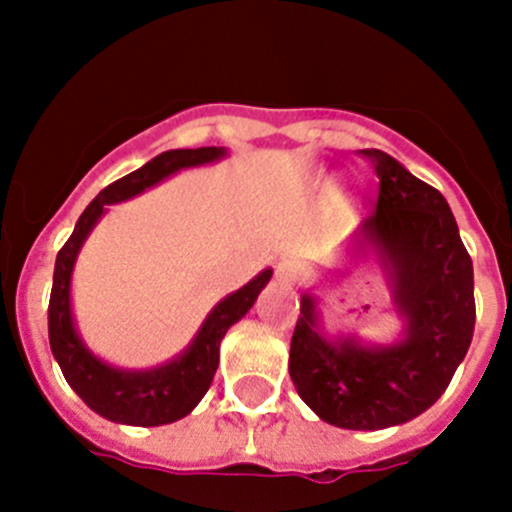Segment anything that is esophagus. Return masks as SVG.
Wrapping results in <instances>:
<instances>
[{"instance_id": "34e87169", "label": "esophagus", "mask_w": 512, "mask_h": 512, "mask_svg": "<svg viewBox=\"0 0 512 512\" xmlns=\"http://www.w3.org/2000/svg\"><path fill=\"white\" fill-rule=\"evenodd\" d=\"M275 272H278L280 283H295V280L300 278V272H303V267H300L295 260H283Z\"/></svg>"}]
</instances>
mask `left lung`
Masks as SVG:
<instances>
[{
    "mask_svg": "<svg viewBox=\"0 0 512 512\" xmlns=\"http://www.w3.org/2000/svg\"><path fill=\"white\" fill-rule=\"evenodd\" d=\"M361 154L379 176V202L348 255H374L404 328L386 346L328 336L318 298L303 293L288 369L323 422L374 432L419 417L450 386L475 331V280L447 199L379 148Z\"/></svg>",
    "mask_w": 512,
    "mask_h": 512,
    "instance_id": "left-lung-1",
    "label": "left lung"
}]
</instances>
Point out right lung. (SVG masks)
<instances>
[{
  "label": "right lung",
  "instance_id": "right-lung-1",
  "mask_svg": "<svg viewBox=\"0 0 512 512\" xmlns=\"http://www.w3.org/2000/svg\"><path fill=\"white\" fill-rule=\"evenodd\" d=\"M224 156H227V148L222 146L164 151L148 164H143L141 169L113 181L111 186H105L98 197L85 207L70 240L57 252L50 308H47L52 356L60 364L62 376L73 386L75 394L103 419H111L116 424H131V427H161V424H171L186 417L202 401L209 384H212L214 371L219 366V343H222L224 333L240 318H245L247 310L255 305L257 295L270 283L272 270L267 267L250 283L242 285L240 290H234L227 298L219 300L209 310L189 346L179 356H174L166 364L154 366V369H118V366L108 364L85 346L78 328H75L73 303H70L75 260H78L83 242L88 240V234L93 232L100 217L108 212V207L138 197L141 191L169 179L176 171L214 164Z\"/></svg>",
  "mask_w": 512,
  "mask_h": 512
}]
</instances>
